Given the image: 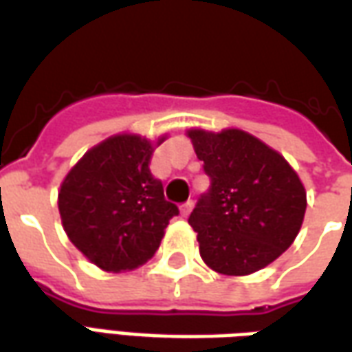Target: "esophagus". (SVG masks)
<instances>
[{
  "label": "esophagus",
  "mask_w": 352,
  "mask_h": 352,
  "mask_svg": "<svg viewBox=\"0 0 352 352\" xmlns=\"http://www.w3.org/2000/svg\"><path fill=\"white\" fill-rule=\"evenodd\" d=\"M191 208H193V203H191V201H188V203L182 204V206H180L182 216H189V212H191Z\"/></svg>",
  "instance_id": "obj_1"
}]
</instances>
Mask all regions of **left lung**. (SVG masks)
Instances as JSON below:
<instances>
[{
	"label": "left lung",
	"mask_w": 352,
	"mask_h": 352,
	"mask_svg": "<svg viewBox=\"0 0 352 352\" xmlns=\"http://www.w3.org/2000/svg\"><path fill=\"white\" fill-rule=\"evenodd\" d=\"M210 189L189 216L203 261L221 275H250L298 236L307 193L288 161L248 132L188 131Z\"/></svg>",
	"instance_id": "obj_1"
}]
</instances>
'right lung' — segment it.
<instances>
[{"instance_id":"obj_1","label":"right lung","mask_w":352,"mask_h":352,"mask_svg":"<svg viewBox=\"0 0 352 352\" xmlns=\"http://www.w3.org/2000/svg\"><path fill=\"white\" fill-rule=\"evenodd\" d=\"M161 136L155 146L163 144ZM155 146L138 134H116L85 153L58 191L62 226L87 260L108 273L153 258L178 206L164 201L149 170Z\"/></svg>"}]
</instances>
